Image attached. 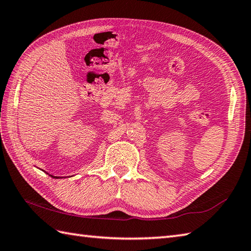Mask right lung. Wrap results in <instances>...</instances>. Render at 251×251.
Wrapping results in <instances>:
<instances>
[{"mask_svg": "<svg viewBox=\"0 0 251 251\" xmlns=\"http://www.w3.org/2000/svg\"><path fill=\"white\" fill-rule=\"evenodd\" d=\"M50 176H51V177H53V178H58L57 176H52V175H50Z\"/></svg>", "mask_w": 251, "mask_h": 251, "instance_id": "obj_1", "label": "right lung"}]
</instances>
